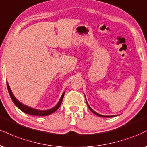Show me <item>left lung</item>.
<instances>
[{
	"label": "left lung",
	"mask_w": 147,
	"mask_h": 147,
	"mask_svg": "<svg viewBox=\"0 0 147 147\" xmlns=\"http://www.w3.org/2000/svg\"><path fill=\"white\" fill-rule=\"evenodd\" d=\"M85 97H86V96H85ZM86 102H87V101H86ZM87 104H88V102H87ZM88 107H89V109H90L91 112H92L94 113V114H96V116H100V117H107V118H111V117H114V116H104V115H100V114H98V113H96V112H94V111L93 109H92L90 107V106H89V105H88Z\"/></svg>",
	"instance_id": "left-lung-1"
}]
</instances>
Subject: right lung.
Returning a JSON list of instances; mask_svg holds the SVG:
<instances>
[{"label": "right lung", "mask_w": 147, "mask_h": 147, "mask_svg": "<svg viewBox=\"0 0 147 147\" xmlns=\"http://www.w3.org/2000/svg\"><path fill=\"white\" fill-rule=\"evenodd\" d=\"M7 85L9 93L10 96H11V99H12V100H13V102H14V104H15V105L20 109V110H22L23 112L26 113V114H30V115H33V116H48V115H50L52 114V113L55 112L57 109L59 108V106L61 105V102H62V100L63 98V96H64V94H65V92H63L62 94L61 98H60L59 101L58 102V103L57 104V105L55 106L54 107H53V108H51L50 109H47V110H39V109L32 108V107H28V106H26V105H23V104L21 103L20 101H18V100L16 99V98L14 96L13 93H12V92L11 90V88H10L7 82Z\"/></svg>", "instance_id": "add662e5"}]
</instances>
